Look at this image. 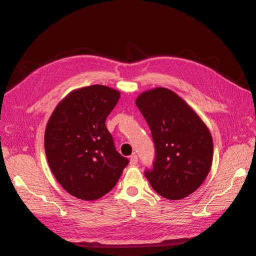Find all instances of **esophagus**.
<instances>
[{
	"label": "esophagus",
	"instance_id": "esophagus-1",
	"mask_svg": "<svg viewBox=\"0 0 256 256\" xmlns=\"http://www.w3.org/2000/svg\"><path fill=\"white\" fill-rule=\"evenodd\" d=\"M136 164H138V156H136V154H131V156H130V164L131 166H134Z\"/></svg>",
	"mask_w": 256,
	"mask_h": 256
}]
</instances>
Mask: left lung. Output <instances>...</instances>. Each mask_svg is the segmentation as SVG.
<instances>
[{"label": "left lung", "mask_w": 256, "mask_h": 256, "mask_svg": "<svg viewBox=\"0 0 256 256\" xmlns=\"http://www.w3.org/2000/svg\"><path fill=\"white\" fill-rule=\"evenodd\" d=\"M136 104L152 130L156 159L145 177L161 196L187 198L210 171L214 141L198 113L173 90L154 88L141 92Z\"/></svg>", "instance_id": "1"}]
</instances>
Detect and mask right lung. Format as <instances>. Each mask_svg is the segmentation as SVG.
Listing matches in <instances>:
<instances>
[{"mask_svg": "<svg viewBox=\"0 0 256 256\" xmlns=\"http://www.w3.org/2000/svg\"><path fill=\"white\" fill-rule=\"evenodd\" d=\"M120 92L95 84L74 90L60 100L44 131L51 171L69 194L95 200L110 192L129 160L116 152L106 118Z\"/></svg>", "mask_w": 256, "mask_h": 256, "instance_id": "right-lung-1", "label": "right lung"}]
</instances>
